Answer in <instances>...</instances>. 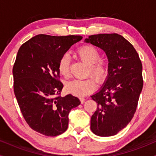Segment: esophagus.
<instances>
[{
    "mask_svg": "<svg viewBox=\"0 0 156 156\" xmlns=\"http://www.w3.org/2000/svg\"><path fill=\"white\" fill-rule=\"evenodd\" d=\"M79 99H80V103H83L84 101H85V98H82V97L79 98Z\"/></svg>",
    "mask_w": 156,
    "mask_h": 156,
    "instance_id": "1",
    "label": "esophagus"
}]
</instances>
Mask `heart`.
<instances>
[{
  "label": "heart",
  "mask_w": 156,
  "mask_h": 156,
  "mask_svg": "<svg viewBox=\"0 0 156 156\" xmlns=\"http://www.w3.org/2000/svg\"><path fill=\"white\" fill-rule=\"evenodd\" d=\"M76 54L83 63L89 66L88 76H90L96 81L102 82L106 78L108 72V64L101 60V53L92 45H83L77 50ZM70 58L65 53L61 57L58 62V71L62 76H69ZM67 91L76 96H85L92 92L96 88V84L92 79L74 80L67 83L66 86Z\"/></svg>",
  "instance_id": "heart-1"
}]
</instances>
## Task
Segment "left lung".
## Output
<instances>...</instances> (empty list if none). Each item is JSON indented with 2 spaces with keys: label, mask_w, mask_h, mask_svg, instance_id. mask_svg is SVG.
Segmentation results:
<instances>
[{
  "label": "left lung",
  "mask_w": 156,
  "mask_h": 156,
  "mask_svg": "<svg viewBox=\"0 0 156 156\" xmlns=\"http://www.w3.org/2000/svg\"><path fill=\"white\" fill-rule=\"evenodd\" d=\"M101 48L108 59L104 86L91 98L98 108L91 117V130L100 136L116 135L135 114L142 90V64L133 46L117 34L91 35L85 39Z\"/></svg>",
  "instance_id": "obj_1"
}]
</instances>
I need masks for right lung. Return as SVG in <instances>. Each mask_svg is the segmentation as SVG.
<instances>
[{"label":"right lung","instance_id":"1","mask_svg":"<svg viewBox=\"0 0 156 156\" xmlns=\"http://www.w3.org/2000/svg\"><path fill=\"white\" fill-rule=\"evenodd\" d=\"M80 36L39 34L23 43L14 64V92L28 125L35 131L55 136L67 129L70 110L80 105L78 98L61 97L58 62Z\"/></svg>","mask_w":156,"mask_h":156}]
</instances>
